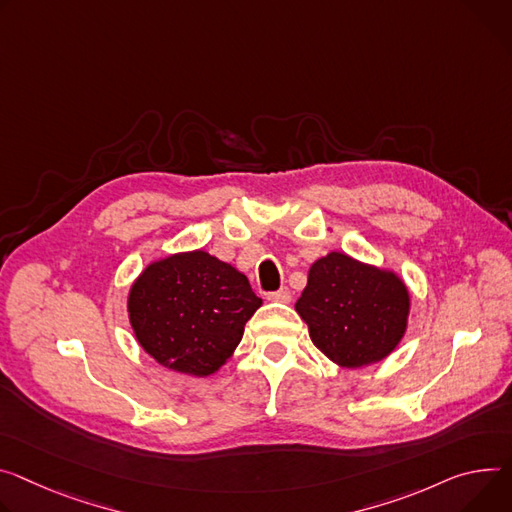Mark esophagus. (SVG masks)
<instances>
[{
	"instance_id": "34e87169",
	"label": "esophagus",
	"mask_w": 512,
	"mask_h": 512,
	"mask_svg": "<svg viewBox=\"0 0 512 512\" xmlns=\"http://www.w3.org/2000/svg\"><path fill=\"white\" fill-rule=\"evenodd\" d=\"M267 300H271V302H290L292 300V294H290V290L288 288H280L277 292H271V294H267Z\"/></svg>"
}]
</instances>
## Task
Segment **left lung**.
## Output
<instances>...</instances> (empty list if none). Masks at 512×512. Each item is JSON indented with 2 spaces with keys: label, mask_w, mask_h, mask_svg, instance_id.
<instances>
[{
  "label": "left lung",
  "mask_w": 512,
  "mask_h": 512,
  "mask_svg": "<svg viewBox=\"0 0 512 512\" xmlns=\"http://www.w3.org/2000/svg\"><path fill=\"white\" fill-rule=\"evenodd\" d=\"M410 296L392 271L343 253L312 263L296 310L312 343L343 367H363L394 351L406 331Z\"/></svg>",
  "instance_id": "left-lung-1"
}]
</instances>
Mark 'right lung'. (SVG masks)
<instances>
[{"mask_svg":"<svg viewBox=\"0 0 512 512\" xmlns=\"http://www.w3.org/2000/svg\"><path fill=\"white\" fill-rule=\"evenodd\" d=\"M259 306L247 277L204 251L151 263L128 296L141 347L161 365L200 378L237 349Z\"/></svg>","mask_w":512,"mask_h":512,"instance_id":"right-lung-1","label":"right lung"}]
</instances>
